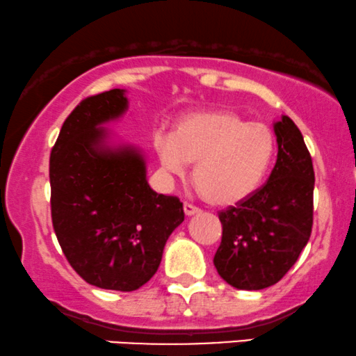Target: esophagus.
Segmentation results:
<instances>
[{
	"label": "esophagus",
	"mask_w": 356,
	"mask_h": 356,
	"mask_svg": "<svg viewBox=\"0 0 356 356\" xmlns=\"http://www.w3.org/2000/svg\"><path fill=\"white\" fill-rule=\"evenodd\" d=\"M184 212H186L187 217H191V216H195V213H199L200 209L195 207V205L186 202V204H184Z\"/></svg>",
	"instance_id": "1"
}]
</instances>
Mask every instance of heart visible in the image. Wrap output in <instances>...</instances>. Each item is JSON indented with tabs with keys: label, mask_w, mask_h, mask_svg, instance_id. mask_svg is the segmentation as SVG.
I'll use <instances>...</instances> for the list:
<instances>
[{
	"label": "heart",
	"mask_w": 356,
	"mask_h": 356,
	"mask_svg": "<svg viewBox=\"0 0 356 356\" xmlns=\"http://www.w3.org/2000/svg\"><path fill=\"white\" fill-rule=\"evenodd\" d=\"M154 147L169 174H186L213 205H235L262 186L275 156V136L264 122H248L230 109L187 114L174 134H157Z\"/></svg>",
	"instance_id": "1"
}]
</instances>
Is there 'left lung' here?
I'll return each instance as SVG.
<instances>
[{
	"label": "left lung",
	"mask_w": 356,
	"mask_h": 356,
	"mask_svg": "<svg viewBox=\"0 0 356 356\" xmlns=\"http://www.w3.org/2000/svg\"><path fill=\"white\" fill-rule=\"evenodd\" d=\"M277 162L247 200L219 213L222 242L213 257L219 275L238 290L277 284L305 248L314 224L315 174L300 129L289 115L273 124Z\"/></svg>",
	"instance_id": "1"
}]
</instances>
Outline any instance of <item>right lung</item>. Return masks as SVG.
I'll return each mask as SVG.
<instances>
[{
  "mask_svg": "<svg viewBox=\"0 0 356 356\" xmlns=\"http://www.w3.org/2000/svg\"><path fill=\"white\" fill-rule=\"evenodd\" d=\"M127 108L126 89L86 97L64 121L49 157L59 245L88 284L115 292L151 280L167 238L184 222L181 200L149 186L144 154L114 143L104 127Z\"/></svg>",
  "mask_w": 356,
  "mask_h": 356,
  "instance_id": "1",
  "label": "right lung"
}]
</instances>
